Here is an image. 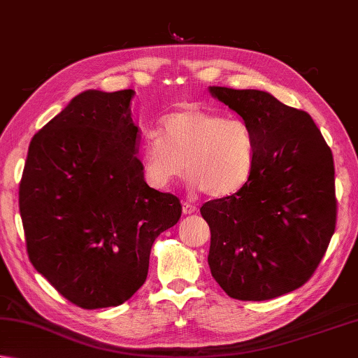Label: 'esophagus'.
<instances>
[{
  "label": "esophagus",
  "instance_id": "1",
  "mask_svg": "<svg viewBox=\"0 0 358 358\" xmlns=\"http://www.w3.org/2000/svg\"><path fill=\"white\" fill-rule=\"evenodd\" d=\"M194 212H196V207H194L192 202H184V204H182V213L184 215H192Z\"/></svg>",
  "mask_w": 358,
  "mask_h": 358
}]
</instances>
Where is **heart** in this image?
I'll return each instance as SVG.
<instances>
[{
  "label": "heart",
  "mask_w": 358,
  "mask_h": 358,
  "mask_svg": "<svg viewBox=\"0 0 358 358\" xmlns=\"http://www.w3.org/2000/svg\"><path fill=\"white\" fill-rule=\"evenodd\" d=\"M257 164V141L248 121L188 106L165 117L160 134L141 145L145 180L166 190L187 171L192 187L224 198L245 187Z\"/></svg>",
  "instance_id": "b5f03b06"
}]
</instances>
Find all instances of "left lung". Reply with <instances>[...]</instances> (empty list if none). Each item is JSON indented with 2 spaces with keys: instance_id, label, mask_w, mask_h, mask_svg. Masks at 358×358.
<instances>
[{
  "instance_id": "obj_1",
  "label": "left lung",
  "mask_w": 358,
  "mask_h": 358,
  "mask_svg": "<svg viewBox=\"0 0 358 358\" xmlns=\"http://www.w3.org/2000/svg\"><path fill=\"white\" fill-rule=\"evenodd\" d=\"M252 127L257 164L248 184L201 207L208 266L234 299L266 301L312 278L335 232L332 151L308 113L263 90L208 87Z\"/></svg>"
}]
</instances>
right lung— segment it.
<instances>
[{"instance_id": "right-lung-1", "label": "right lung", "mask_w": 358, "mask_h": 358, "mask_svg": "<svg viewBox=\"0 0 358 358\" xmlns=\"http://www.w3.org/2000/svg\"><path fill=\"white\" fill-rule=\"evenodd\" d=\"M134 90H85L32 137L20 182L34 268L73 304H123L145 284L159 235L180 201L146 184Z\"/></svg>"}]
</instances>
